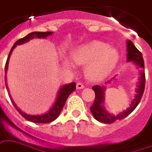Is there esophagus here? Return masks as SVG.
<instances>
[{
  "instance_id": "34e87169",
  "label": "esophagus",
  "mask_w": 152,
  "mask_h": 152,
  "mask_svg": "<svg viewBox=\"0 0 152 152\" xmlns=\"http://www.w3.org/2000/svg\"><path fill=\"white\" fill-rule=\"evenodd\" d=\"M76 88L78 89H83L84 88V85L82 83H76Z\"/></svg>"
}]
</instances>
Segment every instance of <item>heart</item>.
Wrapping results in <instances>:
<instances>
[{
    "instance_id": "b5f03b06",
    "label": "heart",
    "mask_w": 152,
    "mask_h": 152,
    "mask_svg": "<svg viewBox=\"0 0 152 152\" xmlns=\"http://www.w3.org/2000/svg\"><path fill=\"white\" fill-rule=\"evenodd\" d=\"M72 56L76 64H87L85 72L91 80L105 78L114 69L119 61V53L115 49L97 40L76 47L72 50Z\"/></svg>"
}]
</instances>
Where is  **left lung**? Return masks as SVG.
Masks as SVG:
<instances>
[{
    "label": "left lung",
    "mask_w": 152,
    "mask_h": 152,
    "mask_svg": "<svg viewBox=\"0 0 152 152\" xmlns=\"http://www.w3.org/2000/svg\"><path fill=\"white\" fill-rule=\"evenodd\" d=\"M127 61H134V63L137 65L139 67L143 69L141 70V72H140V82H139L137 89L136 95H135L134 99L132 101L131 104H129V107L126 110L120 112L119 114L116 115H114L109 114L107 111H105V109L102 105L104 103V94L105 87H101V86H94L92 89L95 93V98H94V102L92 106L90 108V109H91V113L93 115V116L94 117V119L101 122V123L110 124V123H114L115 121L121 120V119L128 116L137 108V106L140 103L141 97L143 96L144 87H145V72H144V62L142 54L137 50V48L133 44V42L129 40L127 41ZM110 81H108V83Z\"/></svg>",
    "instance_id": "obj_1"
}]
</instances>
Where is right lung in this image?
<instances>
[{
    "instance_id": "add662e5",
    "label": "right lung",
    "mask_w": 152,
    "mask_h": 152,
    "mask_svg": "<svg viewBox=\"0 0 152 152\" xmlns=\"http://www.w3.org/2000/svg\"><path fill=\"white\" fill-rule=\"evenodd\" d=\"M53 33V32H33V33H29L28 35H26L25 37L21 38L19 40H18L15 42L13 45V47L12 48L11 50H10L9 55H8V59H7V61H6L5 64V68H4V70H5V86L6 89L8 91V93L9 94V90H8V83H7V77H6V73H7V71H8V61H9L10 56L12 55V51L14 50V48H15L17 45H20V44H23L26 42L29 41L32 39H34V38H46L48 37V36L51 35ZM76 90V83L72 82L71 83H69V84L64 85L60 88L58 91V97L56 98V102H55V104H53V106L51 107L50 110L48 111V112L44 113V114L42 115H29L25 113V112H22V111L19 109V108L16 106V104H15V102L12 101V97L9 95L10 99L12 101V104L15 106V108H16V110L18 111L19 113L21 114V115L23 117H24L25 119L28 121H30V122H33V123H48L52 122V121L55 120V119L58 117L59 114L61 113L62 108H63L64 105L65 104V102L67 100L68 97L70 95V94L72 93V91H74Z\"/></svg>"
}]
</instances>
